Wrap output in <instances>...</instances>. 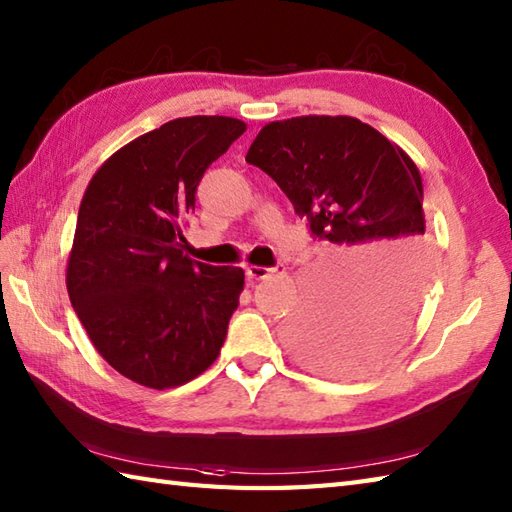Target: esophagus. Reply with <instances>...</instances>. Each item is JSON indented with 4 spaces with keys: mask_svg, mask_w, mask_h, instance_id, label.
<instances>
[{
    "mask_svg": "<svg viewBox=\"0 0 512 512\" xmlns=\"http://www.w3.org/2000/svg\"><path fill=\"white\" fill-rule=\"evenodd\" d=\"M277 273L275 268H266V266H246V277L248 279H268L270 275Z\"/></svg>",
    "mask_w": 512,
    "mask_h": 512,
    "instance_id": "esophagus-1",
    "label": "esophagus"
}]
</instances>
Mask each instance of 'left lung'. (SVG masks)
<instances>
[{
	"instance_id": "1",
	"label": "left lung",
	"mask_w": 512,
	"mask_h": 512,
	"mask_svg": "<svg viewBox=\"0 0 512 512\" xmlns=\"http://www.w3.org/2000/svg\"><path fill=\"white\" fill-rule=\"evenodd\" d=\"M246 162L288 195L325 244L288 343L323 374L365 372L396 350L431 273L422 178L407 151L354 116L273 121Z\"/></svg>"
}]
</instances>
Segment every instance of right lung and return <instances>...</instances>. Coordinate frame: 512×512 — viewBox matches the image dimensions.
<instances>
[{"label":"right lung","mask_w":512,"mask_h":512,"mask_svg":"<svg viewBox=\"0 0 512 512\" xmlns=\"http://www.w3.org/2000/svg\"><path fill=\"white\" fill-rule=\"evenodd\" d=\"M244 132L176 118L114 151L83 193L65 286L96 352L138 385L189 383L222 350L244 270L193 262L180 239L204 171Z\"/></svg>","instance_id":"right-lung-1"}]
</instances>
